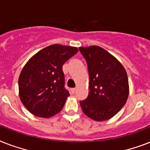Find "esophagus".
Wrapping results in <instances>:
<instances>
[{
  "label": "esophagus",
  "mask_w": 150,
  "mask_h": 150,
  "mask_svg": "<svg viewBox=\"0 0 150 150\" xmlns=\"http://www.w3.org/2000/svg\"><path fill=\"white\" fill-rule=\"evenodd\" d=\"M75 91H76V88H72V89H71V93H74Z\"/></svg>",
  "instance_id": "obj_1"
}]
</instances>
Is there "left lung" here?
Instances as JSON below:
<instances>
[{
  "mask_svg": "<svg viewBox=\"0 0 150 150\" xmlns=\"http://www.w3.org/2000/svg\"><path fill=\"white\" fill-rule=\"evenodd\" d=\"M89 75V95L80 101L82 111L94 121L114 117L125 104L129 93L123 65L109 52L97 46L79 47Z\"/></svg>",
  "mask_w": 150,
  "mask_h": 150,
  "instance_id": "obj_1",
  "label": "left lung"
}]
</instances>
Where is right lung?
<instances>
[{
	"label": "right lung",
	"mask_w": 150,
	"mask_h": 150,
	"mask_svg": "<svg viewBox=\"0 0 150 150\" xmlns=\"http://www.w3.org/2000/svg\"><path fill=\"white\" fill-rule=\"evenodd\" d=\"M78 48L54 44L29 59L18 78L20 100L34 115L50 117L61 111L69 93L62 67Z\"/></svg>",
	"instance_id": "obj_1"
}]
</instances>
